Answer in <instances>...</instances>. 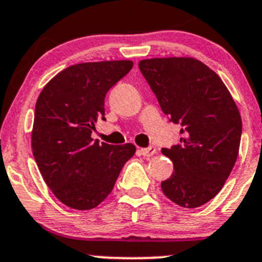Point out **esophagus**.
Listing matches in <instances>:
<instances>
[{"label": "esophagus", "instance_id": "obj_1", "mask_svg": "<svg viewBox=\"0 0 262 262\" xmlns=\"http://www.w3.org/2000/svg\"><path fill=\"white\" fill-rule=\"evenodd\" d=\"M139 152H141V155H143V156H152V155L156 154V148L155 147H147V148H141L139 149Z\"/></svg>", "mask_w": 262, "mask_h": 262}]
</instances>
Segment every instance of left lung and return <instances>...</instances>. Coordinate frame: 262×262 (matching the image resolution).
<instances>
[{
    "label": "left lung",
    "mask_w": 262,
    "mask_h": 262,
    "mask_svg": "<svg viewBox=\"0 0 262 262\" xmlns=\"http://www.w3.org/2000/svg\"><path fill=\"white\" fill-rule=\"evenodd\" d=\"M139 70L170 121L180 124V142L162 154L174 164L161 189L187 209L220 192L238 157L242 119L219 75L192 57L147 58Z\"/></svg>",
    "instance_id": "1"
}]
</instances>
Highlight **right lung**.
I'll return each mask as SVG.
<instances>
[{
	"mask_svg": "<svg viewBox=\"0 0 262 262\" xmlns=\"http://www.w3.org/2000/svg\"><path fill=\"white\" fill-rule=\"evenodd\" d=\"M133 68L130 60L83 62L63 69L40 92L32 130L33 156L56 199L91 210L107 197L136 146L91 137L105 119V97Z\"/></svg>",
	"mask_w": 262,
	"mask_h": 262,
	"instance_id": "1",
	"label": "right lung"
}]
</instances>
